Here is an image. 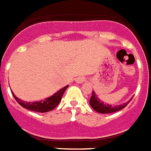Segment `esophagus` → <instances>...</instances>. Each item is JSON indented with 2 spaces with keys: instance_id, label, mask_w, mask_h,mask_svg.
Masks as SVG:
<instances>
[{
  "instance_id": "1",
  "label": "esophagus",
  "mask_w": 151,
  "mask_h": 151,
  "mask_svg": "<svg viewBox=\"0 0 151 151\" xmlns=\"http://www.w3.org/2000/svg\"><path fill=\"white\" fill-rule=\"evenodd\" d=\"M85 81H86V78H83V77H78V78H76V82H78L79 84L83 83Z\"/></svg>"
}]
</instances>
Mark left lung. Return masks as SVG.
<instances>
[{"instance_id":"obj_1","label":"left lung","mask_w":151,"mask_h":151,"mask_svg":"<svg viewBox=\"0 0 151 151\" xmlns=\"http://www.w3.org/2000/svg\"><path fill=\"white\" fill-rule=\"evenodd\" d=\"M132 99H130V101H128L126 103L122 104L119 105H116V106H111V104H108L101 101L98 98V96H96V93L93 90V93H92V96H91L90 101H89V104H90L91 107L95 110L96 111L99 112V113H112V112H116L119 110H121L124 108L128 104L130 101H132Z\"/></svg>"}]
</instances>
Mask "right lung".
<instances>
[{"label": "right lung", "mask_w": 151, "mask_h": 151, "mask_svg": "<svg viewBox=\"0 0 151 151\" xmlns=\"http://www.w3.org/2000/svg\"><path fill=\"white\" fill-rule=\"evenodd\" d=\"M68 87H69V86H65V87L59 89L57 93H55L54 95H52L50 97L44 99L43 101H35V102H27V101H23L21 99H19L17 96H15L13 92H12V96H14L15 100L23 108L28 109L30 111H38V112L43 113V112L51 111V110H53L55 108L57 107L58 104L60 103L61 100H62V96H63L64 92Z\"/></svg>", "instance_id": "obj_1"}]
</instances>
